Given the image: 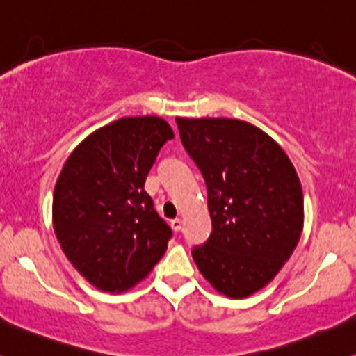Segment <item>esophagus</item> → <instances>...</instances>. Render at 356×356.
Returning <instances> with one entry per match:
<instances>
[{
  "label": "esophagus",
  "instance_id": "obj_1",
  "mask_svg": "<svg viewBox=\"0 0 356 356\" xmlns=\"http://www.w3.org/2000/svg\"><path fill=\"white\" fill-rule=\"evenodd\" d=\"M181 227H183L181 218H175V220H171V229H173L175 232L181 230Z\"/></svg>",
  "mask_w": 356,
  "mask_h": 356
}]
</instances>
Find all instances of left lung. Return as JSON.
I'll return each mask as SVG.
<instances>
[{
    "mask_svg": "<svg viewBox=\"0 0 356 356\" xmlns=\"http://www.w3.org/2000/svg\"><path fill=\"white\" fill-rule=\"evenodd\" d=\"M183 146L207 183L211 234L191 255L223 296L242 299L277 275L305 223L302 188L281 146L250 122L177 118Z\"/></svg>",
    "mask_w": 356,
    "mask_h": 356,
    "instance_id": "left-lung-1",
    "label": "left lung"
}]
</instances>
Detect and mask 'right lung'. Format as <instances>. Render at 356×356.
<instances>
[{
    "label": "right lung",
    "mask_w": 356,
    "mask_h": 356,
    "mask_svg": "<svg viewBox=\"0 0 356 356\" xmlns=\"http://www.w3.org/2000/svg\"><path fill=\"white\" fill-rule=\"evenodd\" d=\"M173 138L158 115L121 118L87 136L60 171L55 235L72 266L104 293L131 289L166 252L171 229L153 209L145 181Z\"/></svg>",
    "instance_id": "1"
}]
</instances>
